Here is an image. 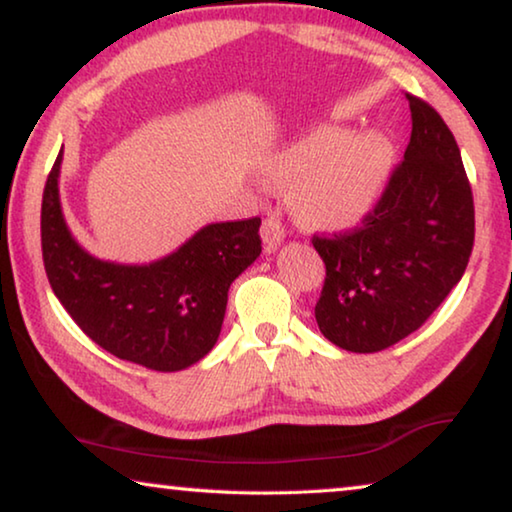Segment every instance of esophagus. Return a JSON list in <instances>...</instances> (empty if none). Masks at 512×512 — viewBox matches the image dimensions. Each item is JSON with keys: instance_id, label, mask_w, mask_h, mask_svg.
Masks as SVG:
<instances>
[{"instance_id": "1", "label": "esophagus", "mask_w": 512, "mask_h": 512, "mask_svg": "<svg viewBox=\"0 0 512 512\" xmlns=\"http://www.w3.org/2000/svg\"><path fill=\"white\" fill-rule=\"evenodd\" d=\"M261 238L265 242V249L272 251L277 249V245H281L283 238H286V231L277 217H265L263 226H261Z\"/></svg>"}]
</instances>
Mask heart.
I'll return each instance as SVG.
<instances>
[{
  "instance_id": "heart-1",
  "label": "heart",
  "mask_w": 512,
  "mask_h": 512,
  "mask_svg": "<svg viewBox=\"0 0 512 512\" xmlns=\"http://www.w3.org/2000/svg\"><path fill=\"white\" fill-rule=\"evenodd\" d=\"M387 167L389 144L382 137L352 139L341 128H322L279 155L272 174L295 183L293 208L304 224L345 229L373 208Z\"/></svg>"
}]
</instances>
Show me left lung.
Listing matches in <instances>:
<instances>
[{
    "label": "left lung",
    "mask_w": 512,
    "mask_h": 512,
    "mask_svg": "<svg viewBox=\"0 0 512 512\" xmlns=\"http://www.w3.org/2000/svg\"><path fill=\"white\" fill-rule=\"evenodd\" d=\"M412 137L361 224L313 235L325 263L316 320L348 352H380L416 332L467 270L474 194L437 109L405 93Z\"/></svg>",
    "instance_id": "8db88e82"
}]
</instances>
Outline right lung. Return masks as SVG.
I'll return each mask as SVG.
<instances>
[{
  "mask_svg": "<svg viewBox=\"0 0 512 512\" xmlns=\"http://www.w3.org/2000/svg\"><path fill=\"white\" fill-rule=\"evenodd\" d=\"M61 153L47 176L41 247L47 279L77 327L109 355L151 371H183L217 343L231 283L261 254V217L210 224L151 265L86 254L59 203Z\"/></svg>",
  "mask_w": 512,
  "mask_h": 512,
  "instance_id": "obj_1",
  "label": "right lung"
}]
</instances>
